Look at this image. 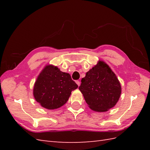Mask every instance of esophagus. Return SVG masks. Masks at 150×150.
<instances>
[{
    "label": "esophagus",
    "instance_id": "1",
    "mask_svg": "<svg viewBox=\"0 0 150 150\" xmlns=\"http://www.w3.org/2000/svg\"><path fill=\"white\" fill-rule=\"evenodd\" d=\"M76 83H77V84L79 86L81 84V82H80V81H76Z\"/></svg>",
    "mask_w": 150,
    "mask_h": 150
}]
</instances>
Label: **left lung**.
<instances>
[{
  "label": "left lung",
  "instance_id": "left-lung-1",
  "mask_svg": "<svg viewBox=\"0 0 150 150\" xmlns=\"http://www.w3.org/2000/svg\"><path fill=\"white\" fill-rule=\"evenodd\" d=\"M91 110L104 112L115 106L121 94V86L108 65L99 61L82 78L79 88Z\"/></svg>",
  "mask_w": 150,
  "mask_h": 150
}]
</instances>
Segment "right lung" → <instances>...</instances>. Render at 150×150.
<instances>
[{
	"label": "right lung",
	"instance_id": "1",
	"mask_svg": "<svg viewBox=\"0 0 150 150\" xmlns=\"http://www.w3.org/2000/svg\"><path fill=\"white\" fill-rule=\"evenodd\" d=\"M78 88L69 73L57 67L46 66L35 83L33 95L37 102L48 110L57 109L66 103L71 91Z\"/></svg>",
	"mask_w": 150,
	"mask_h": 150
}]
</instances>
